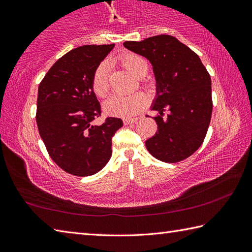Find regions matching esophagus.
<instances>
[{"label": "esophagus", "mask_w": 252, "mask_h": 252, "mask_svg": "<svg viewBox=\"0 0 252 252\" xmlns=\"http://www.w3.org/2000/svg\"><path fill=\"white\" fill-rule=\"evenodd\" d=\"M138 120V118H125L123 119V122H125V125H131V123H134Z\"/></svg>", "instance_id": "1"}]
</instances>
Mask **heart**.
<instances>
[{"label":"heart","mask_w":252,"mask_h":252,"mask_svg":"<svg viewBox=\"0 0 252 252\" xmlns=\"http://www.w3.org/2000/svg\"><path fill=\"white\" fill-rule=\"evenodd\" d=\"M121 64L135 78H142L147 74L148 62L140 55L126 54L120 59ZM108 62H102L96 67L92 76V90L99 97L108 94L110 85L108 79ZM148 103V96L142 92H136L130 95H112L104 103V110L108 114L114 117H133L141 112Z\"/></svg>","instance_id":"b5f03b06"}]
</instances>
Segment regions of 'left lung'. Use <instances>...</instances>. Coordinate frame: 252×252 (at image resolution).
I'll return each instance as SVG.
<instances>
[{"instance_id":"1","label":"left lung","mask_w":252,"mask_h":252,"mask_svg":"<svg viewBox=\"0 0 252 252\" xmlns=\"http://www.w3.org/2000/svg\"><path fill=\"white\" fill-rule=\"evenodd\" d=\"M125 48L150 61L156 78L151 109L157 133L146 141L158 160L174 163L187 159L201 146L212 113L211 79L201 60L172 35L126 41ZM169 111L167 117L163 111Z\"/></svg>"}]
</instances>
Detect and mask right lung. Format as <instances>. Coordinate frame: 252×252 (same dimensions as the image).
Returning <instances> with one entry per match:
<instances>
[{"instance_id": "1", "label": "right lung", "mask_w": 252, "mask_h": 252, "mask_svg": "<svg viewBox=\"0 0 252 252\" xmlns=\"http://www.w3.org/2000/svg\"><path fill=\"white\" fill-rule=\"evenodd\" d=\"M114 44H88L60 58L41 81L36 123L50 157L60 168L79 177L92 176L108 163L112 138L123 126L119 118L93 125L101 106L92 76Z\"/></svg>"}]
</instances>
